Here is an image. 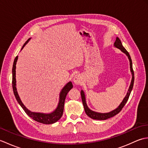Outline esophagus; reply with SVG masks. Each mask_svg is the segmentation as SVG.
<instances>
[{
	"label": "esophagus",
	"instance_id": "esophagus-1",
	"mask_svg": "<svg viewBox=\"0 0 148 148\" xmlns=\"http://www.w3.org/2000/svg\"><path fill=\"white\" fill-rule=\"evenodd\" d=\"M73 81L76 84H79L83 82V77L80 74H76L74 76Z\"/></svg>",
	"mask_w": 148,
	"mask_h": 148
}]
</instances>
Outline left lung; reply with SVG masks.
Instances as JSON below:
<instances>
[{
	"label": "left lung",
	"mask_w": 148,
	"mask_h": 148,
	"mask_svg": "<svg viewBox=\"0 0 148 148\" xmlns=\"http://www.w3.org/2000/svg\"><path fill=\"white\" fill-rule=\"evenodd\" d=\"M114 46L116 47V48H117L120 49L122 52L125 53V54H126L127 56H128V59H129V61H130V71L132 72V79L129 88H128L127 95L125 96L124 99L123 100V101L120 103V105H119L118 106V108H117L116 109L113 110V111L109 112H108V113L97 112L92 111V110H90L88 108V107L87 106V104L86 103V99H85V96H84V93L83 90H81V99H82V102L83 103L84 111H85V112L87 114V116H88L90 118H91L92 119H98V120H105V119L112 118V117H113V116H114L115 115L118 114V113L121 111V109L125 106V105L126 104L127 100H128V98H129V96L130 95L132 90V88H133L134 82V70L132 68V59H131V57L130 56V54L127 51V49H125L123 46L121 40L118 38V37H116V41L114 44Z\"/></svg>",
	"instance_id": "1"
}]
</instances>
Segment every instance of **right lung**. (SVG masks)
Listing matches in <instances>:
<instances>
[{
    "label": "right lung",
    "mask_w": 148,
    "mask_h": 148,
    "mask_svg": "<svg viewBox=\"0 0 148 148\" xmlns=\"http://www.w3.org/2000/svg\"><path fill=\"white\" fill-rule=\"evenodd\" d=\"M30 38L28 39L25 43L24 44L23 47H22L21 49L24 48V46H25L26 44L29 41ZM18 56H17L15 58L13 65H12V89H13V92L14 95L15 96V98L16 99L19 104L21 106V107L24 111L26 112V114L30 116V117L33 119L34 120H35L37 122L43 124H53L54 123L58 121L60 118L62 116L63 112H64V103H65V100L66 98V96L67 95V93L72 88L73 85H72V83L69 82L63 88L62 90L60 93V99H59V102L57 108L54 111L49 113V114H45V113H40V112H31L29 111V109H27L25 106L23 105V103H22L21 100H20V97H19L16 87V62L18 60Z\"/></svg>",
    "instance_id": "add662e5"
}]
</instances>
